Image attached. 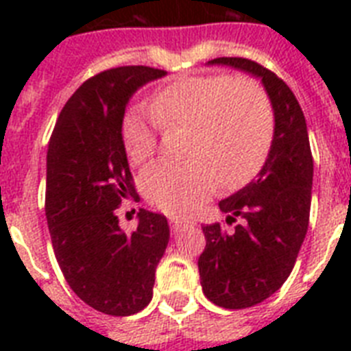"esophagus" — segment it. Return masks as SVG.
<instances>
[{"label": "esophagus", "instance_id": "obj_1", "mask_svg": "<svg viewBox=\"0 0 351 351\" xmlns=\"http://www.w3.org/2000/svg\"><path fill=\"white\" fill-rule=\"evenodd\" d=\"M187 224H189V222H186V220L175 219V217H173V219H171V230H173V231L182 230V228H184V226H187Z\"/></svg>", "mask_w": 351, "mask_h": 351}]
</instances>
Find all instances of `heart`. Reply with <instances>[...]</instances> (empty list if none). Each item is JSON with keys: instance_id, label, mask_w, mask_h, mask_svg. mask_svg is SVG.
Instances as JSON below:
<instances>
[{"instance_id": "obj_1", "label": "heart", "mask_w": 351, "mask_h": 351, "mask_svg": "<svg viewBox=\"0 0 351 351\" xmlns=\"http://www.w3.org/2000/svg\"><path fill=\"white\" fill-rule=\"evenodd\" d=\"M149 114L131 109L121 140L131 164L156 145V125L186 129L184 164H153L140 175L143 195L169 215H187L222 187H239L261 169L271 143L273 117L255 84L228 76H189L165 85L147 101Z\"/></svg>"}]
</instances>
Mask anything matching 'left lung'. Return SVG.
Listing matches in <instances>:
<instances>
[{
    "label": "left lung",
    "instance_id": "left-lung-1",
    "mask_svg": "<svg viewBox=\"0 0 351 351\" xmlns=\"http://www.w3.org/2000/svg\"><path fill=\"white\" fill-rule=\"evenodd\" d=\"M261 80L273 109V140L258 175L220 200L226 222L204 226L206 250L198 258L204 295L228 310L255 306L277 291L293 269L310 222L313 158L304 112L277 74L245 58H217Z\"/></svg>",
    "mask_w": 351,
    "mask_h": 351
}]
</instances>
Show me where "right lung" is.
<instances>
[{"label": "right lung", "mask_w": 351, "mask_h": 351, "mask_svg": "<svg viewBox=\"0 0 351 351\" xmlns=\"http://www.w3.org/2000/svg\"><path fill=\"white\" fill-rule=\"evenodd\" d=\"M165 71L131 65L80 85L58 117L47 151L45 215L54 255L74 293L107 315L127 317L153 299L169 242L164 215L138 211L125 233L114 209L134 195L121 121L132 95Z\"/></svg>", "instance_id": "add662e5"}]
</instances>
